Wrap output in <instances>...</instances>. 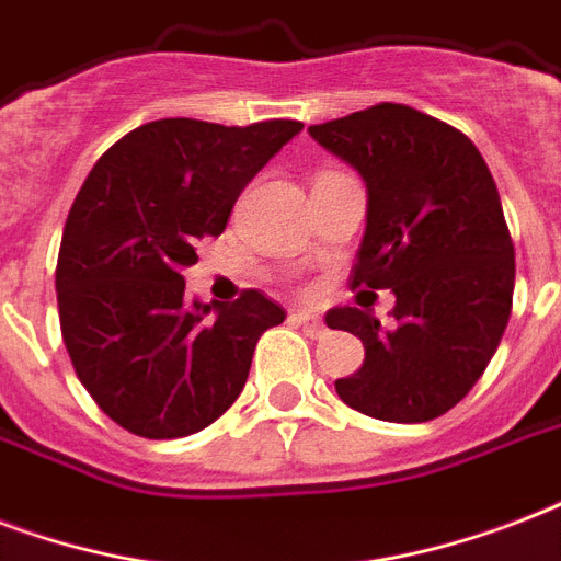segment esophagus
<instances>
[{"label": "esophagus", "mask_w": 561, "mask_h": 561, "mask_svg": "<svg viewBox=\"0 0 561 561\" xmlns=\"http://www.w3.org/2000/svg\"><path fill=\"white\" fill-rule=\"evenodd\" d=\"M289 319H293L295 324H298V328H301L304 333L310 336V340H321V336L328 333V328L321 324L319 316H310V312H293Z\"/></svg>", "instance_id": "34e87169"}]
</instances>
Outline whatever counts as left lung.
I'll use <instances>...</instances> for the list:
<instances>
[{"label": "left lung", "mask_w": 561, "mask_h": 561, "mask_svg": "<svg viewBox=\"0 0 561 561\" xmlns=\"http://www.w3.org/2000/svg\"><path fill=\"white\" fill-rule=\"evenodd\" d=\"M310 137L366 181L351 289L394 293L389 328L357 307L324 316L366 348L336 392L371 419H438L483 377L512 312L515 245L492 172L466 134L407 104L310 125Z\"/></svg>", "instance_id": "1"}]
</instances>
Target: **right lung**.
<instances>
[{
    "instance_id": "1",
    "label": "right lung",
    "mask_w": 561,
    "mask_h": 561,
    "mask_svg": "<svg viewBox=\"0 0 561 561\" xmlns=\"http://www.w3.org/2000/svg\"><path fill=\"white\" fill-rule=\"evenodd\" d=\"M301 128L146 123L78 190L55 272L60 333L99 410L134 436L181 438L213 424L240 398L260 336L286 319L257 289L190 304L181 268Z\"/></svg>"
}]
</instances>
